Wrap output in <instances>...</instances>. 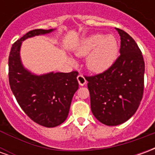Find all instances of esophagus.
Wrapping results in <instances>:
<instances>
[{
	"instance_id": "obj_1",
	"label": "esophagus",
	"mask_w": 155,
	"mask_h": 155,
	"mask_svg": "<svg viewBox=\"0 0 155 155\" xmlns=\"http://www.w3.org/2000/svg\"><path fill=\"white\" fill-rule=\"evenodd\" d=\"M77 80L78 82H79V84L81 86H83L84 84H86V80H85V78L84 77V75H82V74H79L77 76Z\"/></svg>"
}]
</instances>
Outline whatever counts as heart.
Masks as SVG:
<instances>
[{
  "label": "heart",
  "mask_w": 155,
  "mask_h": 155,
  "mask_svg": "<svg viewBox=\"0 0 155 155\" xmlns=\"http://www.w3.org/2000/svg\"><path fill=\"white\" fill-rule=\"evenodd\" d=\"M120 43L112 34H93L84 37L74 48L78 56H88L86 66L92 72L101 73L110 68L119 55Z\"/></svg>",
  "instance_id": "b5f03b06"
}]
</instances>
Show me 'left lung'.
I'll return each instance as SVG.
<instances>
[{
	"instance_id": "8db88e82",
	"label": "left lung",
	"mask_w": 155,
	"mask_h": 155,
	"mask_svg": "<svg viewBox=\"0 0 155 155\" xmlns=\"http://www.w3.org/2000/svg\"><path fill=\"white\" fill-rule=\"evenodd\" d=\"M120 34V55L107 71L86 76L94 117L109 126L124 123L136 112L143 93L144 61L141 51L123 30Z\"/></svg>"
}]
</instances>
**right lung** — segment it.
Returning <instances> with one entry per match:
<instances>
[{
    "instance_id": "1",
    "label": "right lung",
    "mask_w": 155,
    "mask_h": 155,
    "mask_svg": "<svg viewBox=\"0 0 155 155\" xmlns=\"http://www.w3.org/2000/svg\"><path fill=\"white\" fill-rule=\"evenodd\" d=\"M53 31L36 29L26 33L12 45L8 61L9 83L19 105L34 122L48 128L58 126L66 120L72 98L79 88V73L33 74L22 64L20 51L22 41Z\"/></svg>"
}]
</instances>
